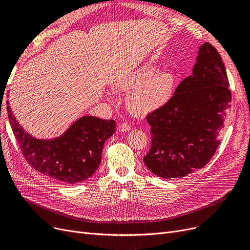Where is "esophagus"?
I'll return each instance as SVG.
<instances>
[{"label":"esophagus","instance_id":"esophagus-1","mask_svg":"<svg viewBox=\"0 0 250 250\" xmlns=\"http://www.w3.org/2000/svg\"><path fill=\"white\" fill-rule=\"evenodd\" d=\"M118 128H120L121 132H128V130L130 129V125L126 123H124V124H121V125Z\"/></svg>","mask_w":250,"mask_h":250}]
</instances>
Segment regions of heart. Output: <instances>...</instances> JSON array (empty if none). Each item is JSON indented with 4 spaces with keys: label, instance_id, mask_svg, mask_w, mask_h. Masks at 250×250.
<instances>
[{
    "label": "heart",
    "instance_id": "b5f03b06",
    "mask_svg": "<svg viewBox=\"0 0 250 250\" xmlns=\"http://www.w3.org/2000/svg\"><path fill=\"white\" fill-rule=\"evenodd\" d=\"M114 90L131 91L127 97L130 112L137 116H146L161 109L171 99L175 79L171 73L158 71L152 63H145L130 73L118 77L112 84ZM109 100L112 99L107 94Z\"/></svg>",
    "mask_w": 250,
    "mask_h": 250
}]
</instances>
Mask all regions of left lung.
I'll use <instances>...</instances> for the list:
<instances>
[{
	"instance_id": "left-lung-1",
	"label": "left lung",
	"mask_w": 250,
	"mask_h": 250,
	"mask_svg": "<svg viewBox=\"0 0 250 250\" xmlns=\"http://www.w3.org/2000/svg\"><path fill=\"white\" fill-rule=\"evenodd\" d=\"M231 107L225 65L208 42L199 48L192 74L161 109L150 113L152 144L144 162L162 178L185 177L202 169L220 144Z\"/></svg>"
}]
</instances>
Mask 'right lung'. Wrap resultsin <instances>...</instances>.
<instances>
[{
  "mask_svg": "<svg viewBox=\"0 0 250 250\" xmlns=\"http://www.w3.org/2000/svg\"><path fill=\"white\" fill-rule=\"evenodd\" d=\"M9 122L23 156L38 172L74 185L94 174L101 163L104 143L115 132V122L83 115L60 137L37 139L17 122L9 101Z\"/></svg>",
  "mask_w": 250,
  "mask_h": 250,
  "instance_id": "right-lung-1",
  "label": "right lung"
}]
</instances>
